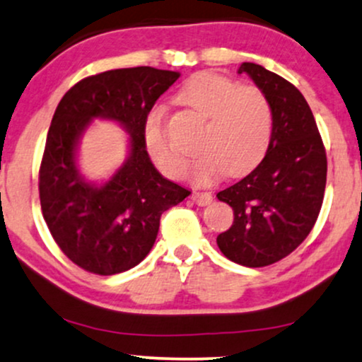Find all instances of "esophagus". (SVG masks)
Returning a JSON list of instances; mask_svg holds the SVG:
<instances>
[{
  "mask_svg": "<svg viewBox=\"0 0 362 362\" xmlns=\"http://www.w3.org/2000/svg\"><path fill=\"white\" fill-rule=\"evenodd\" d=\"M191 199H193V203L198 204V206H206L213 202V196L211 193H199V191H194L193 194H191Z\"/></svg>",
  "mask_w": 362,
  "mask_h": 362,
  "instance_id": "1",
  "label": "esophagus"
}]
</instances>
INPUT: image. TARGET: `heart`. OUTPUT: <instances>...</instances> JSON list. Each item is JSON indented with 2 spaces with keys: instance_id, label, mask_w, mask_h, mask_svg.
I'll use <instances>...</instances> for the list:
<instances>
[{
  "instance_id": "1",
  "label": "heart",
  "mask_w": 362,
  "mask_h": 362,
  "mask_svg": "<svg viewBox=\"0 0 362 362\" xmlns=\"http://www.w3.org/2000/svg\"><path fill=\"white\" fill-rule=\"evenodd\" d=\"M176 100L206 119L198 144L203 153L193 164L196 182L209 185L226 173L243 176L265 158L274 114L260 88L238 87L231 78L203 72L186 80ZM142 141L159 171L168 176H181L186 171V156L169 137L163 107H153L146 114Z\"/></svg>"
}]
</instances>
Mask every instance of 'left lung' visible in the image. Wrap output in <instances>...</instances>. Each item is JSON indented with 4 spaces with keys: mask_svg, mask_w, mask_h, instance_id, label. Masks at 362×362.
Listing matches in <instances>:
<instances>
[{
    "mask_svg": "<svg viewBox=\"0 0 362 362\" xmlns=\"http://www.w3.org/2000/svg\"><path fill=\"white\" fill-rule=\"evenodd\" d=\"M270 100L274 129L262 163L216 198L233 209V225L218 248L245 267L282 260L314 228L322 206L327 158L307 100L297 87L262 65H240Z\"/></svg>",
    "mask_w": 362,
    "mask_h": 362,
    "instance_id": "1",
    "label": "left lung"
}]
</instances>
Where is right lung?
<instances>
[{"instance_id": "1", "label": "right lung", "mask_w": 362, "mask_h": 362, "mask_svg": "<svg viewBox=\"0 0 362 362\" xmlns=\"http://www.w3.org/2000/svg\"><path fill=\"white\" fill-rule=\"evenodd\" d=\"M180 72L134 66L80 80L62 97L40 166V203L58 247L80 269L114 275L151 252L166 209L191 194L151 163L142 122ZM93 118L117 122L129 134V154L117 172L97 185L76 164L79 139Z\"/></svg>"}]
</instances>
